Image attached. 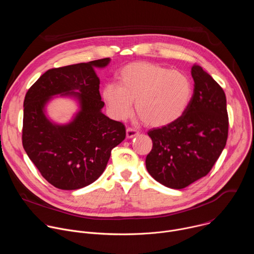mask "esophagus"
<instances>
[{
    "mask_svg": "<svg viewBox=\"0 0 254 254\" xmlns=\"http://www.w3.org/2000/svg\"><path fill=\"white\" fill-rule=\"evenodd\" d=\"M138 134V131L134 128H131V127H127V138H132L134 136H136Z\"/></svg>",
    "mask_w": 254,
    "mask_h": 254,
    "instance_id": "34e87169",
    "label": "esophagus"
}]
</instances>
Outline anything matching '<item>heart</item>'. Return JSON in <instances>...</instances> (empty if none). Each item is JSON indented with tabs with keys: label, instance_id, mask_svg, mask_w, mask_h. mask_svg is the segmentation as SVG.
<instances>
[{
	"label": "heart",
	"instance_id": "obj_1",
	"mask_svg": "<svg viewBox=\"0 0 254 254\" xmlns=\"http://www.w3.org/2000/svg\"><path fill=\"white\" fill-rule=\"evenodd\" d=\"M120 84L108 82L102 89L111 115L119 121L135 111L150 127H164L183 116L192 98L189 77L162 65L139 61L124 66L119 73Z\"/></svg>",
	"mask_w": 254,
	"mask_h": 254
}]
</instances>
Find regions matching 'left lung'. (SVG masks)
<instances>
[{
    "label": "left lung",
    "instance_id": "1",
    "mask_svg": "<svg viewBox=\"0 0 254 254\" xmlns=\"http://www.w3.org/2000/svg\"><path fill=\"white\" fill-rule=\"evenodd\" d=\"M191 74L194 92L186 112L174 123L148 132L153 149L146 158L147 170L172 189H183L206 176L228 136L224 90L198 64Z\"/></svg>",
    "mask_w": 254,
    "mask_h": 254
}]
</instances>
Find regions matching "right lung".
I'll list each match as a JSON object with an SVG mask.
<instances>
[{
  "mask_svg": "<svg viewBox=\"0 0 254 254\" xmlns=\"http://www.w3.org/2000/svg\"><path fill=\"white\" fill-rule=\"evenodd\" d=\"M110 58L47 70L27 91L24 99L22 142L30 160L48 183L61 190L90 185L103 173L112 150L126 137L123 123L101 113L95 67H105ZM70 95L81 111L71 123L50 122L44 108L52 96Z\"/></svg>",
  "mask_w": 254,
  "mask_h": 254,
  "instance_id": "right-lung-1",
  "label": "right lung"
}]
</instances>
